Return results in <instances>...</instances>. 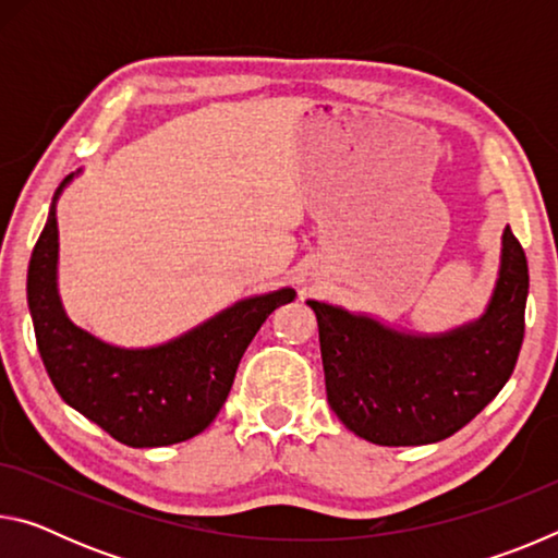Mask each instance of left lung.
<instances>
[{"instance_id":"obj_1","label":"left lung","mask_w":558,"mask_h":558,"mask_svg":"<svg viewBox=\"0 0 558 558\" xmlns=\"http://www.w3.org/2000/svg\"><path fill=\"white\" fill-rule=\"evenodd\" d=\"M529 268L512 229L487 313L440 337H411L310 300L319 327L327 403L376 446H426L458 433L502 391L524 339Z\"/></svg>"}]
</instances>
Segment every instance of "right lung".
<instances>
[{
  "mask_svg": "<svg viewBox=\"0 0 558 558\" xmlns=\"http://www.w3.org/2000/svg\"><path fill=\"white\" fill-rule=\"evenodd\" d=\"M56 258L59 229L51 204L26 276L36 344L61 399L130 448L172 446L209 428L251 339L272 310L295 298L286 288L243 300L169 344L118 349L65 317L56 292Z\"/></svg>",
  "mask_w": 558,
  "mask_h": 558,
  "instance_id": "right-lung-1",
  "label": "right lung"
}]
</instances>
